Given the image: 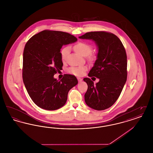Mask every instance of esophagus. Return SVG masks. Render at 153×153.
Returning a JSON list of instances; mask_svg holds the SVG:
<instances>
[{
  "mask_svg": "<svg viewBox=\"0 0 153 153\" xmlns=\"http://www.w3.org/2000/svg\"><path fill=\"white\" fill-rule=\"evenodd\" d=\"M77 80L79 81V82H81L82 79L81 78H80V77H77Z\"/></svg>",
  "mask_w": 153,
  "mask_h": 153,
  "instance_id": "1",
  "label": "esophagus"
}]
</instances>
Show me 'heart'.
I'll return each mask as SVG.
<instances>
[{
	"label": "heart",
	"mask_w": 153,
	"mask_h": 153,
	"mask_svg": "<svg viewBox=\"0 0 153 153\" xmlns=\"http://www.w3.org/2000/svg\"><path fill=\"white\" fill-rule=\"evenodd\" d=\"M73 49L77 53L83 57H88L89 60H92L94 56L92 54V46L91 44L82 42H79L74 45ZM70 51L69 46H64L60 51L61 58L63 62H65L66 60L68 55ZM87 69L85 66H78V67H71L68 69V72L76 76H81L82 75L85 70Z\"/></svg>",
	"instance_id": "1"
}]
</instances>
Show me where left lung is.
<instances>
[{"label":"left lung","instance_id":"8db88e82","mask_svg":"<svg viewBox=\"0 0 153 153\" xmlns=\"http://www.w3.org/2000/svg\"><path fill=\"white\" fill-rule=\"evenodd\" d=\"M79 38L92 39L99 49L97 58L88 76H95L99 81L95 85L89 78L84 79L88 85L85 102L93 109H107L117 100L127 80L125 48L117 36L107 31L88 32Z\"/></svg>","mask_w":153,"mask_h":153}]
</instances>
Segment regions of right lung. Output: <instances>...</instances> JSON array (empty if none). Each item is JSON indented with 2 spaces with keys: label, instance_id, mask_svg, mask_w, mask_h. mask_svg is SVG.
<instances>
[{
  "label": "right lung",
  "instance_id": "add662e5",
  "mask_svg": "<svg viewBox=\"0 0 153 153\" xmlns=\"http://www.w3.org/2000/svg\"><path fill=\"white\" fill-rule=\"evenodd\" d=\"M77 40L68 33L45 30L31 37L25 45L23 81L31 100L39 107L46 110L62 107L69 90L77 84L73 75L65 74L60 81L53 77L63 66L62 46Z\"/></svg>",
  "mask_w": 153,
  "mask_h": 153
}]
</instances>
